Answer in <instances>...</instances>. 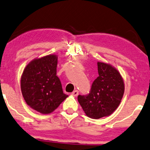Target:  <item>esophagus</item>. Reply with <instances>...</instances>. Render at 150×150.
Segmentation results:
<instances>
[{
	"instance_id": "1",
	"label": "esophagus",
	"mask_w": 150,
	"mask_h": 150,
	"mask_svg": "<svg viewBox=\"0 0 150 150\" xmlns=\"http://www.w3.org/2000/svg\"><path fill=\"white\" fill-rule=\"evenodd\" d=\"M78 95H79V91H77V90H76V91H73V92L71 93V96L74 97H76Z\"/></svg>"
}]
</instances>
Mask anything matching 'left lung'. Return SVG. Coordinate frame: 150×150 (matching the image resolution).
I'll return each mask as SVG.
<instances>
[{"mask_svg": "<svg viewBox=\"0 0 150 150\" xmlns=\"http://www.w3.org/2000/svg\"><path fill=\"white\" fill-rule=\"evenodd\" d=\"M99 76L94 81L88 96H78L87 117L98 119L108 117L120 105L124 93V79L115 67L98 62Z\"/></svg>", "mask_w": 150, "mask_h": 150, "instance_id": "left-lung-1", "label": "left lung"}]
</instances>
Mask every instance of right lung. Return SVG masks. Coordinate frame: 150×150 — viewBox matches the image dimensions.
<instances>
[{"instance_id": "right-lung-1", "label": "right lung", "mask_w": 150, "mask_h": 150, "mask_svg": "<svg viewBox=\"0 0 150 150\" xmlns=\"http://www.w3.org/2000/svg\"><path fill=\"white\" fill-rule=\"evenodd\" d=\"M57 55L50 54L31 60L21 76V91L26 103L43 114L55 110L67 98L57 74Z\"/></svg>"}]
</instances>
